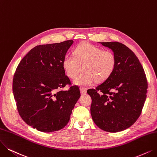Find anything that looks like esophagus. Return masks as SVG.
I'll use <instances>...</instances> for the list:
<instances>
[{
  "label": "esophagus",
  "instance_id": "34e87169",
  "mask_svg": "<svg viewBox=\"0 0 157 157\" xmlns=\"http://www.w3.org/2000/svg\"><path fill=\"white\" fill-rule=\"evenodd\" d=\"M80 93L82 94H85L87 92V89L84 88V87H80Z\"/></svg>",
  "mask_w": 157,
  "mask_h": 157
}]
</instances>
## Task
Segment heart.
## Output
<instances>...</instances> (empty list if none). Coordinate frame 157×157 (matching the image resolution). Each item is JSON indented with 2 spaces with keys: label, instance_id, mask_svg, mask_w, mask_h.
<instances>
[{
  "label": "heart",
  "instance_id": "obj_1",
  "mask_svg": "<svg viewBox=\"0 0 157 157\" xmlns=\"http://www.w3.org/2000/svg\"><path fill=\"white\" fill-rule=\"evenodd\" d=\"M74 56L66 55L62 61L64 72L70 78H74L78 74L80 66H83V73L73 80L80 86H88L96 81L102 82L113 73L116 66V57L110 51L89 43H82L74 49Z\"/></svg>",
  "mask_w": 157,
  "mask_h": 157
}]
</instances>
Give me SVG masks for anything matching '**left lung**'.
<instances>
[{
    "label": "left lung",
    "instance_id": "left-lung-1",
    "mask_svg": "<svg viewBox=\"0 0 157 157\" xmlns=\"http://www.w3.org/2000/svg\"><path fill=\"white\" fill-rule=\"evenodd\" d=\"M111 49L116 66L111 76L87 93L92 99L91 115L101 129L116 133L136 121L146 98L147 82L135 54L118 42H100Z\"/></svg>",
    "mask_w": 157,
    "mask_h": 157
}]
</instances>
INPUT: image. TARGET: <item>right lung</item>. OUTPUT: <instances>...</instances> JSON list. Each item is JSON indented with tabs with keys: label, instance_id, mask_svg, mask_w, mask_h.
<instances>
[{
	"label": "right lung",
	"instance_id": "right-lung-1",
	"mask_svg": "<svg viewBox=\"0 0 157 157\" xmlns=\"http://www.w3.org/2000/svg\"><path fill=\"white\" fill-rule=\"evenodd\" d=\"M73 40L36 46L18 65L13 80L17 109L29 126L45 133L65 127L80 97L78 87L59 91L70 84L62 61Z\"/></svg>",
	"mask_w": 157,
	"mask_h": 157
}]
</instances>
